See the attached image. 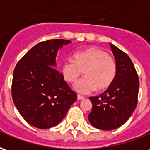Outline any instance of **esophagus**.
I'll return each mask as SVG.
<instances>
[{
  "instance_id": "obj_1",
  "label": "esophagus",
  "mask_w": 150,
  "mask_h": 150,
  "mask_svg": "<svg viewBox=\"0 0 150 150\" xmlns=\"http://www.w3.org/2000/svg\"><path fill=\"white\" fill-rule=\"evenodd\" d=\"M77 98H78V100H83V99H84V97H83V96H81V95H77Z\"/></svg>"
}]
</instances>
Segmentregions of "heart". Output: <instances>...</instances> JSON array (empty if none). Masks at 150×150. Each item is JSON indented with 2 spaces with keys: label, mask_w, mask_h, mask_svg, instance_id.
<instances>
[{
  "label": "heart",
  "mask_w": 150,
  "mask_h": 150,
  "mask_svg": "<svg viewBox=\"0 0 150 150\" xmlns=\"http://www.w3.org/2000/svg\"><path fill=\"white\" fill-rule=\"evenodd\" d=\"M84 77L77 81L74 88L77 91L88 94L97 90H104L116 78V60L104 50L91 47L75 53L74 59H65L61 66V73L66 81L74 83L79 76Z\"/></svg>",
  "instance_id": "obj_1"
}]
</instances>
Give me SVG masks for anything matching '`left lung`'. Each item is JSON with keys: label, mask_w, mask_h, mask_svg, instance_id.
Instances as JSON below:
<instances>
[{"label": "left lung", "mask_w": 150, "mask_h": 150, "mask_svg": "<svg viewBox=\"0 0 150 150\" xmlns=\"http://www.w3.org/2000/svg\"><path fill=\"white\" fill-rule=\"evenodd\" d=\"M117 64L116 78L104 93L89 98L92 109L89 122L95 128L113 130L129 120L137 104L139 78L127 54L110 44Z\"/></svg>", "instance_id": "obj_1"}]
</instances>
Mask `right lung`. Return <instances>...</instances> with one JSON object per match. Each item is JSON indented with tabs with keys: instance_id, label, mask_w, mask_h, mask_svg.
<instances>
[{
	"instance_id": "add662e5",
	"label": "right lung",
	"mask_w": 150,
	"mask_h": 150,
	"mask_svg": "<svg viewBox=\"0 0 150 150\" xmlns=\"http://www.w3.org/2000/svg\"><path fill=\"white\" fill-rule=\"evenodd\" d=\"M71 41L50 39L31 48L17 63L12 81V98L21 116L38 129L61 122L77 94L56 70L59 48Z\"/></svg>"
}]
</instances>
